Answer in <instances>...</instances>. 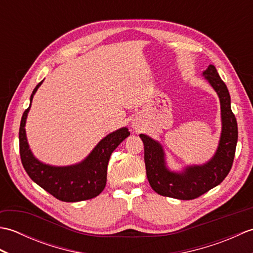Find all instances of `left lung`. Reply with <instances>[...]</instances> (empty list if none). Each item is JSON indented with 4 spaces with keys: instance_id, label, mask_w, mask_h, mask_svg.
Masks as SVG:
<instances>
[{
    "instance_id": "obj_1",
    "label": "left lung",
    "mask_w": 253,
    "mask_h": 253,
    "mask_svg": "<svg viewBox=\"0 0 253 253\" xmlns=\"http://www.w3.org/2000/svg\"><path fill=\"white\" fill-rule=\"evenodd\" d=\"M221 102L222 133L214 157L203 165L188 166L181 173L166 168L162 146L147 135L140 133L144 144V163L152 189L161 196L180 200H192L202 196L225 179L233 166L238 139L237 121L230 109V95L226 84L213 65L203 72Z\"/></svg>"
}]
</instances>
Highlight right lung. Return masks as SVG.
<instances>
[{
	"mask_svg": "<svg viewBox=\"0 0 253 253\" xmlns=\"http://www.w3.org/2000/svg\"><path fill=\"white\" fill-rule=\"evenodd\" d=\"M42 83L43 80L32 91L30 105L24 112L20 121L19 152L21 163L30 178L58 200L65 202L89 200L103 191L106 185L107 164L111 154L118 144L130 135V132L126 127H123L107 135L96 144L92 152L78 164L51 166L40 162L29 149L25 125L32 98Z\"/></svg>",
	"mask_w": 253,
	"mask_h": 253,
	"instance_id": "1",
	"label": "right lung"
}]
</instances>
